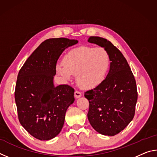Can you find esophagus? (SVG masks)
<instances>
[{
	"mask_svg": "<svg viewBox=\"0 0 157 157\" xmlns=\"http://www.w3.org/2000/svg\"><path fill=\"white\" fill-rule=\"evenodd\" d=\"M82 93L81 92H79V91H75V97L76 98H80L81 96H82Z\"/></svg>",
	"mask_w": 157,
	"mask_h": 157,
	"instance_id": "esophagus-1",
	"label": "esophagus"
}]
</instances>
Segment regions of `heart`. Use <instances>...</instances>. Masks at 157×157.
Instances as JSON below:
<instances>
[{
	"instance_id": "heart-1",
	"label": "heart",
	"mask_w": 157,
	"mask_h": 157,
	"mask_svg": "<svg viewBox=\"0 0 157 157\" xmlns=\"http://www.w3.org/2000/svg\"><path fill=\"white\" fill-rule=\"evenodd\" d=\"M110 63L109 54L103 48L80 46L69 51L63 62L56 65V70L65 80L77 75V81L82 86L92 89L104 80Z\"/></svg>"
}]
</instances>
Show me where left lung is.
Masks as SVG:
<instances>
[{
	"label": "left lung",
	"mask_w": 157,
	"mask_h": 157,
	"mask_svg": "<svg viewBox=\"0 0 157 157\" xmlns=\"http://www.w3.org/2000/svg\"><path fill=\"white\" fill-rule=\"evenodd\" d=\"M89 43L107 50L110 68L106 78L84 96L89 102L87 116L95 131L106 136H114L132 121L138 94L136 80L121 52L106 39L90 36Z\"/></svg>",
	"instance_id": "1"
}]
</instances>
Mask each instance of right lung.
Returning <instances> with one entry per match:
<instances>
[{"instance_id": "right-lung-1", "label": "right lung", "mask_w": 157, "mask_h": 157, "mask_svg": "<svg viewBox=\"0 0 157 157\" xmlns=\"http://www.w3.org/2000/svg\"><path fill=\"white\" fill-rule=\"evenodd\" d=\"M75 39H49L32 53L18 74L14 93L18 120L29 134L41 140L57 136L64 123L69 106L75 101L74 89L55 86L56 64Z\"/></svg>"}]
</instances>
